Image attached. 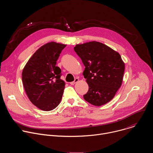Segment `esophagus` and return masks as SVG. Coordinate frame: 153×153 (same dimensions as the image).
Listing matches in <instances>:
<instances>
[{
  "instance_id": "1",
  "label": "esophagus",
  "mask_w": 153,
  "mask_h": 153,
  "mask_svg": "<svg viewBox=\"0 0 153 153\" xmlns=\"http://www.w3.org/2000/svg\"><path fill=\"white\" fill-rule=\"evenodd\" d=\"M79 80V78H76L73 82H70V84H71V85H74V84H75V83H76Z\"/></svg>"
}]
</instances>
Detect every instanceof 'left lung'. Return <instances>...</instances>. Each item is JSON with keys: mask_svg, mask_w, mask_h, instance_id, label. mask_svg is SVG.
<instances>
[{"mask_svg": "<svg viewBox=\"0 0 153 153\" xmlns=\"http://www.w3.org/2000/svg\"><path fill=\"white\" fill-rule=\"evenodd\" d=\"M74 50L85 67L83 75L89 89L84 99L97 106L111 100L122 85L125 71L119 53L96 41L77 44Z\"/></svg>", "mask_w": 153, "mask_h": 153, "instance_id": "1", "label": "left lung"}]
</instances>
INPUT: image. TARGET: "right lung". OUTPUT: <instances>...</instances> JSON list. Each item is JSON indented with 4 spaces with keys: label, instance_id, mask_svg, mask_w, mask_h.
<instances>
[{
    "label": "right lung",
    "instance_id": "1",
    "mask_svg": "<svg viewBox=\"0 0 153 153\" xmlns=\"http://www.w3.org/2000/svg\"><path fill=\"white\" fill-rule=\"evenodd\" d=\"M67 45L54 42L40 47L30 57L22 71V83L31 103L45 111L60 103L65 83L56 62Z\"/></svg>",
    "mask_w": 153,
    "mask_h": 153
}]
</instances>
